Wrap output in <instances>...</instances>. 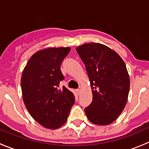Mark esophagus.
<instances>
[{
  "label": "esophagus",
  "mask_w": 149,
  "mask_h": 149,
  "mask_svg": "<svg viewBox=\"0 0 149 149\" xmlns=\"http://www.w3.org/2000/svg\"><path fill=\"white\" fill-rule=\"evenodd\" d=\"M76 91H77L78 94H79V95H80V94H81V88H78V89H76Z\"/></svg>",
  "instance_id": "esophagus-1"
}]
</instances>
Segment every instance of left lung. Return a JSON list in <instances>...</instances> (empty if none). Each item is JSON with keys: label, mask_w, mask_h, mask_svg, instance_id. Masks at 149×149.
I'll return each mask as SVG.
<instances>
[{"label": "left lung", "mask_w": 149, "mask_h": 149, "mask_svg": "<svg viewBox=\"0 0 149 149\" xmlns=\"http://www.w3.org/2000/svg\"><path fill=\"white\" fill-rule=\"evenodd\" d=\"M86 66L92 91V102L85 108L88 120L107 125L119 117L125 107L130 77L125 63L115 51L100 43L76 48Z\"/></svg>", "instance_id": "left-lung-1"}]
</instances>
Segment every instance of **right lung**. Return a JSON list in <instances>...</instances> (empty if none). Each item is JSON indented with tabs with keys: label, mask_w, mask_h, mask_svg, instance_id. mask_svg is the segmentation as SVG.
I'll return each instance as SVG.
<instances>
[{
	"label": "right lung",
	"mask_w": 149,
	"mask_h": 149,
	"mask_svg": "<svg viewBox=\"0 0 149 149\" xmlns=\"http://www.w3.org/2000/svg\"><path fill=\"white\" fill-rule=\"evenodd\" d=\"M70 47H49L37 51L25 66L21 79L24 102L31 116L46 128L57 129L65 123L75 102L74 94L59 84L61 70Z\"/></svg>",
	"instance_id": "right-lung-1"
}]
</instances>
